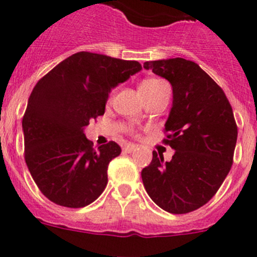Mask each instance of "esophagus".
Segmentation results:
<instances>
[{
	"label": "esophagus",
	"mask_w": 257,
	"mask_h": 257,
	"mask_svg": "<svg viewBox=\"0 0 257 257\" xmlns=\"http://www.w3.org/2000/svg\"><path fill=\"white\" fill-rule=\"evenodd\" d=\"M136 148H138L136 145L127 144V145H124V147H123V152H127V153H131V152L136 151Z\"/></svg>",
	"instance_id": "obj_1"
}]
</instances>
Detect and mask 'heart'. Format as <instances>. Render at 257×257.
I'll return each mask as SVG.
<instances>
[{
    "label": "heart",
    "instance_id": "heart-1",
    "mask_svg": "<svg viewBox=\"0 0 257 257\" xmlns=\"http://www.w3.org/2000/svg\"><path fill=\"white\" fill-rule=\"evenodd\" d=\"M163 85H165V83H163L162 81H160V79H145L144 82H142V85H140L139 87L140 94H149V92L154 91V90H157V88L161 87V86Z\"/></svg>",
    "mask_w": 257,
    "mask_h": 257
}]
</instances>
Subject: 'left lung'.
<instances>
[{
    "label": "left lung",
    "mask_w": 257,
    "mask_h": 257,
    "mask_svg": "<svg viewBox=\"0 0 257 257\" xmlns=\"http://www.w3.org/2000/svg\"><path fill=\"white\" fill-rule=\"evenodd\" d=\"M145 69L167 79L172 105L165 131L172 160L153 152L143 169L152 201L170 213H187L206 205L225 180L233 163L237 124L221 87L194 61L183 58L147 61Z\"/></svg>",
    "instance_id": "obj_1"
}]
</instances>
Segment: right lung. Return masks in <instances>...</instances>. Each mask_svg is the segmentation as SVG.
<instances>
[{
  "label": "right lung",
  "instance_id": "add662e5",
  "mask_svg": "<svg viewBox=\"0 0 257 257\" xmlns=\"http://www.w3.org/2000/svg\"><path fill=\"white\" fill-rule=\"evenodd\" d=\"M140 70L135 60L81 51L59 63L35 86L23 117L26 162L50 201L85 207L105 189L108 165L121 148L109 142L94 149L85 127L104 114L113 88Z\"/></svg>",
  "mask_w": 257,
  "mask_h": 257
}]
</instances>
